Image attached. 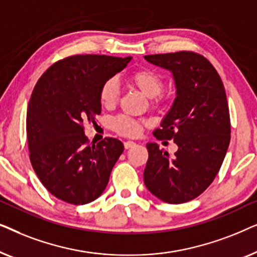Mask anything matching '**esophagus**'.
<instances>
[{
  "label": "esophagus",
  "instance_id": "obj_1",
  "mask_svg": "<svg viewBox=\"0 0 257 257\" xmlns=\"http://www.w3.org/2000/svg\"><path fill=\"white\" fill-rule=\"evenodd\" d=\"M135 145H136L135 142H125V143H124V147H125L126 150L131 149V147H133Z\"/></svg>",
  "mask_w": 257,
  "mask_h": 257
}]
</instances>
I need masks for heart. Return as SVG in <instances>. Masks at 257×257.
Masks as SVG:
<instances>
[{"label": "heart", "instance_id": "obj_1", "mask_svg": "<svg viewBox=\"0 0 257 257\" xmlns=\"http://www.w3.org/2000/svg\"><path fill=\"white\" fill-rule=\"evenodd\" d=\"M130 83L136 89H138L146 97L152 98L153 105H161L165 101L163 90L165 87V79L159 72L153 69L143 68L133 71L130 75ZM99 101L104 107L112 108L118 103L119 86L114 78H108L101 84L99 89ZM111 127L119 135L135 137L140 132V122L135 119L119 115L112 119Z\"/></svg>", "mask_w": 257, "mask_h": 257}]
</instances>
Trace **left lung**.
Returning a JSON list of instances; mask_svg holds the SVG:
<instances>
[{
  "label": "left lung",
  "mask_w": 257,
  "mask_h": 257,
  "mask_svg": "<svg viewBox=\"0 0 257 257\" xmlns=\"http://www.w3.org/2000/svg\"><path fill=\"white\" fill-rule=\"evenodd\" d=\"M147 62L173 73L177 97L160 128L159 140H173V158L149 143L144 182L164 202L184 203L212 184L230 142V118L226 91L215 68L193 51L145 56Z\"/></svg>",
  "instance_id": "obj_1"
}]
</instances>
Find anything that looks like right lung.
<instances>
[{
    "mask_svg": "<svg viewBox=\"0 0 257 257\" xmlns=\"http://www.w3.org/2000/svg\"><path fill=\"white\" fill-rule=\"evenodd\" d=\"M131 59L70 56L52 64L35 85L27 112L29 157L38 179L57 199L85 205L106 188L124 145L115 138L90 145L84 122H96L101 84Z\"/></svg>",
    "mask_w": 257,
    "mask_h": 257,
    "instance_id": "add662e5",
    "label": "right lung"
}]
</instances>
